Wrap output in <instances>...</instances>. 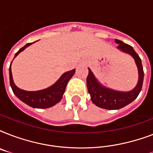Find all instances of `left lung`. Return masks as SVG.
I'll use <instances>...</instances> for the list:
<instances>
[{"label": "left lung", "mask_w": 153, "mask_h": 153, "mask_svg": "<svg viewBox=\"0 0 153 153\" xmlns=\"http://www.w3.org/2000/svg\"><path fill=\"white\" fill-rule=\"evenodd\" d=\"M115 43L118 44L117 48L121 51L128 54L133 58L138 71V81L137 86L129 91H119L108 88L101 84L96 79L94 74L90 68L89 74L86 79L87 90L91 95V101L97 106L105 109H119L123 108L135 100L139 95L142 88L144 80V71H143L141 59L137 54L133 47L124 42L115 39Z\"/></svg>", "instance_id": "8db88e82"}]
</instances>
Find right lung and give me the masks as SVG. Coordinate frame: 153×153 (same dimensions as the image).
I'll list each match as a JSON object with an SVG mask.
<instances>
[{
    "label": "right lung",
    "instance_id": "obj_1",
    "mask_svg": "<svg viewBox=\"0 0 153 153\" xmlns=\"http://www.w3.org/2000/svg\"><path fill=\"white\" fill-rule=\"evenodd\" d=\"M35 42L27 44L25 47H23L22 48H20L16 53L14 59L26 48L32 45ZM11 65H12V62L9 67V80H10V86L13 93L20 100L25 102V104H27V105L32 108H37V109L50 108L55 105V104H57L58 102H59L65 92L67 82L75 73V69L65 72L52 86H49L48 88L36 91H27L20 89L15 85L13 82L12 71H11Z\"/></svg>",
    "mask_w": 153,
    "mask_h": 153
}]
</instances>
